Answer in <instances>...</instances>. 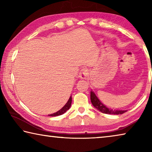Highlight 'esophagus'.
I'll return each instance as SVG.
<instances>
[{
	"mask_svg": "<svg viewBox=\"0 0 152 152\" xmlns=\"http://www.w3.org/2000/svg\"><path fill=\"white\" fill-rule=\"evenodd\" d=\"M88 75V71L86 68H82L79 74V78L82 79H85L86 78L87 76Z\"/></svg>",
	"mask_w": 152,
	"mask_h": 152,
	"instance_id": "obj_1",
	"label": "esophagus"
}]
</instances>
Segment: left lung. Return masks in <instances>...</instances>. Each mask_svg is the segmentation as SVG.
Segmentation results:
<instances>
[{"label": "left lung", "instance_id": "left-lung-1", "mask_svg": "<svg viewBox=\"0 0 152 152\" xmlns=\"http://www.w3.org/2000/svg\"><path fill=\"white\" fill-rule=\"evenodd\" d=\"M91 101L93 106L100 111L105 114H112V115H121L125 113L127 110H113L109 109L107 107L105 106L102 102L100 101V100L98 99V97L94 94V92L91 91Z\"/></svg>", "mask_w": 152, "mask_h": 152}]
</instances>
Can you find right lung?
Returning a JSON list of instances; mask_svg holds the SVG:
<instances>
[{
    "mask_svg": "<svg viewBox=\"0 0 152 152\" xmlns=\"http://www.w3.org/2000/svg\"><path fill=\"white\" fill-rule=\"evenodd\" d=\"M71 103H72V96H70V99H69L68 102H66V104L64 105V106L62 108H61L60 110H59L58 111H57L55 113H53V114L49 115V116L56 117V116H58V115H61L64 114V113H66L67 110L70 109V107H71Z\"/></svg>",
    "mask_w": 152,
    "mask_h": 152,
    "instance_id": "add662e5",
    "label": "right lung"
}]
</instances>
